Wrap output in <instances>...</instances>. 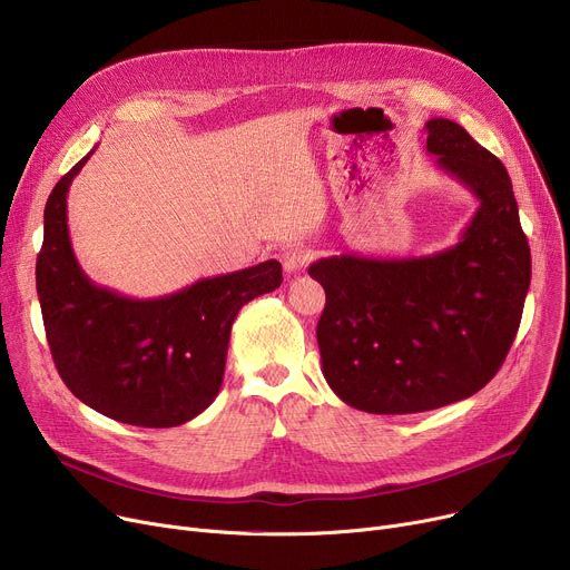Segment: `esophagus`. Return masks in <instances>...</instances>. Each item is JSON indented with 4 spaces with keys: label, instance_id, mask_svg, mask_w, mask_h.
Here are the masks:
<instances>
[{
    "label": "esophagus",
    "instance_id": "34e87169",
    "mask_svg": "<svg viewBox=\"0 0 570 570\" xmlns=\"http://www.w3.org/2000/svg\"><path fill=\"white\" fill-rule=\"evenodd\" d=\"M312 261V252L303 245H295V247H288L284 254H282V263H284V269L288 275H295L301 273V269Z\"/></svg>",
    "mask_w": 570,
    "mask_h": 570
}]
</instances>
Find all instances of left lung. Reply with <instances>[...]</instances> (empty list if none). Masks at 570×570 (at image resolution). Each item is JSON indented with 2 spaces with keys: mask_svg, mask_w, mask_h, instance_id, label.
<instances>
[{
  "mask_svg": "<svg viewBox=\"0 0 570 570\" xmlns=\"http://www.w3.org/2000/svg\"><path fill=\"white\" fill-rule=\"evenodd\" d=\"M436 168L469 189L475 215L448 249L318 258L316 325L333 393L367 413H421L471 397L503 365L531 282V252L503 164L453 119L425 122Z\"/></svg>",
  "mask_w": 570,
  "mask_h": 570,
  "instance_id": "1",
  "label": "left lung"
}]
</instances>
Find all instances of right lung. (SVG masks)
<instances>
[{
	"mask_svg": "<svg viewBox=\"0 0 570 570\" xmlns=\"http://www.w3.org/2000/svg\"><path fill=\"white\" fill-rule=\"evenodd\" d=\"M89 157L59 179L43 213L37 293L52 361L89 409L136 428H177L219 395L233 321L282 286V263L269 258L149 301L95 284L67 226V194Z\"/></svg>",
	"mask_w": 570,
	"mask_h": 570,
	"instance_id": "obj_1",
	"label": "right lung"
}]
</instances>
